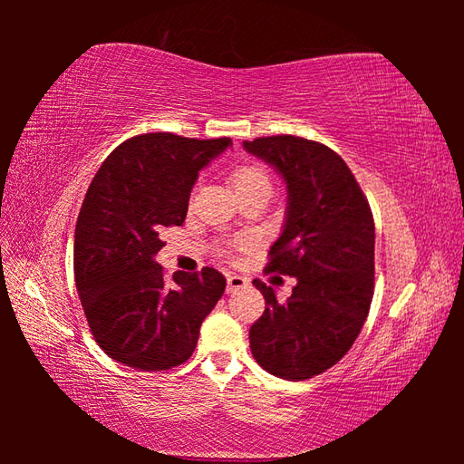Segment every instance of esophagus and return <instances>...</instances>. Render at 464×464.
<instances>
[{
  "label": "esophagus",
  "mask_w": 464,
  "mask_h": 464,
  "mask_svg": "<svg viewBox=\"0 0 464 464\" xmlns=\"http://www.w3.org/2000/svg\"><path fill=\"white\" fill-rule=\"evenodd\" d=\"M249 285L247 277H241V275H229L227 277V293H235L237 289H245Z\"/></svg>",
  "instance_id": "obj_1"
}]
</instances>
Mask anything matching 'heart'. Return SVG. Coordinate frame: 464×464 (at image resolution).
Masks as SVG:
<instances>
[{"label": "heart", "mask_w": 464, "mask_h": 464, "mask_svg": "<svg viewBox=\"0 0 464 464\" xmlns=\"http://www.w3.org/2000/svg\"><path fill=\"white\" fill-rule=\"evenodd\" d=\"M231 185L237 195L253 191L271 193V177L257 163H241L231 171Z\"/></svg>", "instance_id": "b5f03b06"}]
</instances>
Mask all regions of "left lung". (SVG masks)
Here are the masks:
<instances>
[{
    "label": "left lung",
    "instance_id": "left-lung-1",
    "mask_svg": "<svg viewBox=\"0 0 464 464\" xmlns=\"http://www.w3.org/2000/svg\"><path fill=\"white\" fill-rule=\"evenodd\" d=\"M287 183V215L267 271L297 279L279 303L263 281L261 319L251 324L255 361L275 377L304 381L339 362L369 314L374 287V221L367 197L327 145L295 135L243 141Z\"/></svg>",
    "mask_w": 464,
    "mask_h": 464
}]
</instances>
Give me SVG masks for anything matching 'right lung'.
<instances>
[{
	"label": "right lung",
	"instance_id": "1",
	"mask_svg": "<svg viewBox=\"0 0 464 464\" xmlns=\"http://www.w3.org/2000/svg\"><path fill=\"white\" fill-rule=\"evenodd\" d=\"M231 145L135 135L95 173L75 225V287L93 339L117 362L167 371L193 354L227 281L213 267L167 281L155 255L167 227L183 225L199 171Z\"/></svg>",
	"mask_w": 464,
	"mask_h": 464
}]
</instances>
